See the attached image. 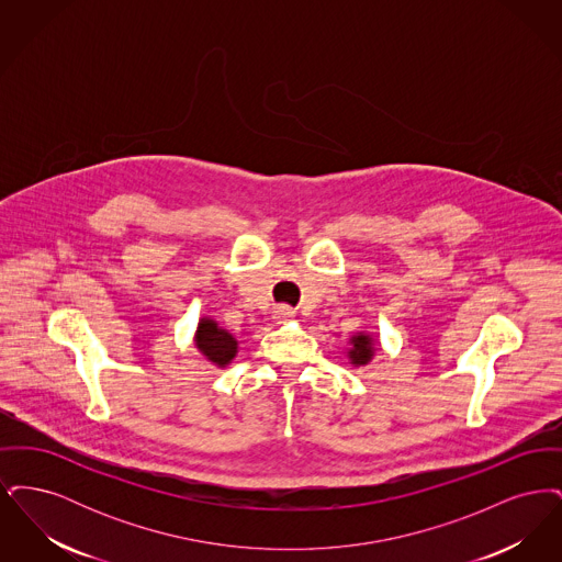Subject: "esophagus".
<instances>
[{
  "label": "esophagus",
  "mask_w": 562,
  "mask_h": 562,
  "mask_svg": "<svg viewBox=\"0 0 562 562\" xmlns=\"http://www.w3.org/2000/svg\"><path fill=\"white\" fill-rule=\"evenodd\" d=\"M293 316V310H291V307H286V305H280V307H276V310H273V318L278 322L291 321Z\"/></svg>",
  "instance_id": "1"
}]
</instances>
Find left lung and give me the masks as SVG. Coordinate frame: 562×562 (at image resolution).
<instances>
[{
    "instance_id": "8db88e82",
    "label": "left lung",
    "mask_w": 562,
    "mask_h": 562,
    "mask_svg": "<svg viewBox=\"0 0 562 562\" xmlns=\"http://www.w3.org/2000/svg\"><path fill=\"white\" fill-rule=\"evenodd\" d=\"M349 348L346 349V356H348L349 364L360 369V367H367L371 364V360L374 358V351H376V337H373L371 333H356L351 335L348 341Z\"/></svg>"
}]
</instances>
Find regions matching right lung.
<instances>
[{
  "label": "right lung",
  "mask_w": 562,
  "mask_h": 562,
  "mask_svg": "<svg viewBox=\"0 0 562 562\" xmlns=\"http://www.w3.org/2000/svg\"><path fill=\"white\" fill-rule=\"evenodd\" d=\"M195 349L218 369H225L238 356V339L211 316H202L193 333Z\"/></svg>",
  "instance_id": "right-lung-1"
}]
</instances>
